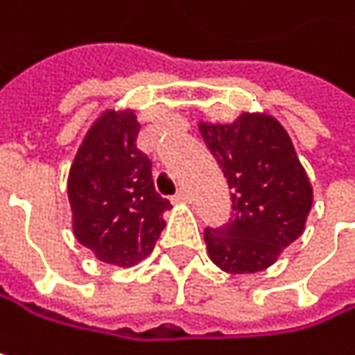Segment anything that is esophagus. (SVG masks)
I'll list each match as a JSON object with an SVG mask.
<instances>
[{"instance_id": "esophagus-1", "label": "esophagus", "mask_w": 355, "mask_h": 355, "mask_svg": "<svg viewBox=\"0 0 355 355\" xmlns=\"http://www.w3.org/2000/svg\"><path fill=\"white\" fill-rule=\"evenodd\" d=\"M173 201H175V203H184V201H189V195H187V191H182V189H180V191H177V195L173 197Z\"/></svg>"}]
</instances>
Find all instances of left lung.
I'll list each match as a JSON object with an SVG mask.
<instances>
[{"instance_id": "obj_1", "label": "left lung", "mask_w": 355, "mask_h": 355, "mask_svg": "<svg viewBox=\"0 0 355 355\" xmlns=\"http://www.w3.org/2000/svg\"><path fill=\"white\" fill-rule=\"evenodd\" d=\"M201 137L232 189V218L205 228L209 259L226 273H257L302 232L313 187L290 135L269 114L243 112L230 125L199 123Z\"/></svg>"}]
</instances>
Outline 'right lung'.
I'll list each match as a JSON object with an SVG mask.
<instances>
[{"label":"right lung","mask_w":355,"mask_h":355,"mask_svg":"<svg viewBox=\"0 0 355 355\" xmlns=\"http://www.w3.org/2000/svg\"><path fill=\"white\" fill-rule=\"evenodd\" d=\"M133 110H107L86 133L67 178L73 234L101 261L131 267L146 259L171 201L154 189L152 160L137 150Z\"/></svg>","instance_id":"right-lung-1"}]
</instances>
